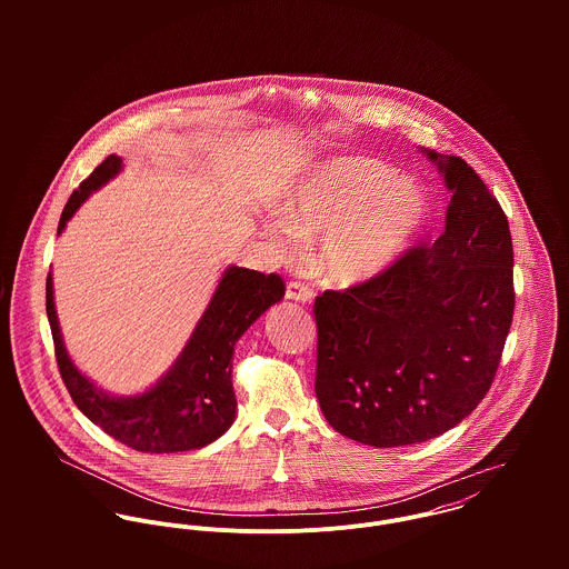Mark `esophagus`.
I'll use <instances>...</instances> for the list:
<instances>
[{
    "mask_svg": "<svg viewBox=\"0 0 569 569\" xmlns=\"http://www.w3.org/2000/svg\"><path fill=\"white\" fill-rule=\"evenodd\" d=\"M287 300L307 305V302L313 300V291H311L307 284H302V282H289V287H287Z\"/></svg>",
    "mask_w": 569,
    "mask_h": 569,
    "instance_id": "esophagus-1",
    "label": "esophagus"
}]
</instances>
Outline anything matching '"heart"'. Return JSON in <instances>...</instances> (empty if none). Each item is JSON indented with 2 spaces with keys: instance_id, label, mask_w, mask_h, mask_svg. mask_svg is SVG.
I'll list each match as a JSON object with an SVG mask.
<instances>
[{
  "instance_id": "obj_1",
  "label": "heart",
  "mask_w": 569,
  "mask_h": 569,
  "mask_svg": "<svg viewBox=\"0 0 569 569\" xmlns=\"http://www.w3.org/2000/svg\"><path fill=\"white\" fill-rule=\"evenodd\" d=\"M427 214L418 181L377 160L337 158L289 192L282 217L269 219L264 232L284 256L298 253L300 241H320V276L332 287H355L390 269Z\"/></svg>"
}]
</instances>
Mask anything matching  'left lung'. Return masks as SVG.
I'll use <instances>...</instances> for the list:
<instances>
[{"label": "left lung", "mask_w": 569, "mask_h": 569, "mask_svg": "<svg viewBox=\"0 0 569 569\" xmlns=\"http://www.w3.org/2000/svg\"><path fill=\"white\" fill-rule=\"evenodd\" d=\"M451 192L445 232L379 278L316 298V395L328 425L372 447L436 438L487 397L512 325L508 219L478 172L422 151Z\"/></svg>", "instance_id": "left-lung-1"}]
</instances>
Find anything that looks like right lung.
I'll return each mask as SVG.
<instances>
[{
  "label": "right lung",
  "instance_id": "obj_1",
  "mask_svg": "<svg viewBox=\"0 0 569 569\" xmlns=\"http://www.w3.org/2000/svg\"><path fill=\"white\" fill-rule=\"evenodd\" d=\"M120 170L122 160L118 156H109L96 166L66 203L57 234H63L87 197ZM282 296L284 282L280 276L228 267L188 343L162 379L142 395L111 397L89 381L70 359L54 309L52 273L46 280V311L57 363L72 401L104 433L142 453L201 449L232 427L237 416L232 386L234 346L244 330Z\"/></svg>",
  "mask_w": 569,
  "mask_h": 569
}]
</instances>
